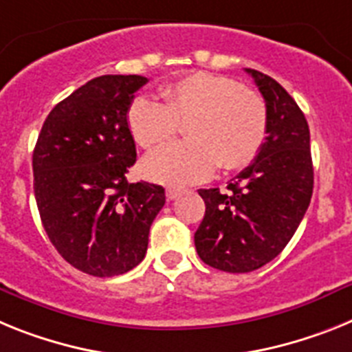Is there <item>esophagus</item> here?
<instances>
[{"label": "esophagus", "instance_id": "esophagus-1", "mask_svg": "<svg viewBox=\"0 0 352 352\" xmlns=\"http://www.w3.org/2000/svg\"><path fill=\"white\" fill-rule=\"evenodd\" d=\"M184 193L182 189H175V188H168L166 189V200H175V198H179L180 195Z\"/></svg>", "mask_w": 352, "mask_h": 352}]
</instances>
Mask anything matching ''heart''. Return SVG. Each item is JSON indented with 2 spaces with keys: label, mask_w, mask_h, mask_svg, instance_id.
I'll list each match as a JSON object with an SVG mask.
<instances>
[{
  "label": "heart",
  "mask_w": 352,
  "mask_h": 352,
  "mask_svg": "<svg viewBox=\"0 0 352 352\" xmlns=\"http://www.w3.org/2000/svg\"><path fill=\"white\" fill-rule=\"evenodd\" d=\"M163 102L140 96L127 109L134 142L152 148L184 124L188 142L170 143L143 159L148 180L166 186L204 182L216 168L248 166L267 136V108L255 90L234 78L195 70L159 88Z\"/></svg>",
  "instance_id": "heart-1"
}]
</instances>
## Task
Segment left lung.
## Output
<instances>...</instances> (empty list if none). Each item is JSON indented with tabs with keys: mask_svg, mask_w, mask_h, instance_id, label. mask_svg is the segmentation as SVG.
<instances>
[{
	"mask_svg": "<svg viewBox=\"0 0 352 352\" xmlns=\"http://www.w3.org/2000/svg\"><path fill=\"white\" fill-rule=\"evenodd\" d=\"M255 79L267 108V136L253 163L227 186L198 189L206 216L195 246L207 265L250 273L271 262L298 230L314 191L310 129L282 85L258 70Z\"/></svg>",
	"mask_w": 352,
	"mask_h": 352,
	"instance_id": "left-lung-1",
	"label": "left lung"
}]
</instances>
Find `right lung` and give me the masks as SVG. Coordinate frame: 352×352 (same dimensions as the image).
Wrapping results in <instances>:
<instances>
[{
    "mask_svg": "<svg viewBox=\"0 0 352 352\" xmlns=\"http://www.w3.org/2000/svg\"><path fill=\"white\" fill-rule=\"evenodd\" d=\"M148 79L99 76L58 102L33 151V189L58 253L91 276H118L140 264L164 206L157 184H129L136 163L127 109Z\"/></svg>",
    "mask_w": 352,
    "mask_h": 352,
    "instance_id": "obj_1",
    "label": "right lung"
}]
</instances>
